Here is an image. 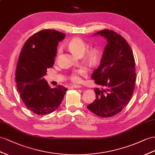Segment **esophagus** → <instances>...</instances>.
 Here are the masks:
<instances>
[{
	"label": "esophagus",
	"mask_w": 155,
	"mask_h": 155,
	"mask_svg": "<svg viewBox=\"0 0 155 155\" xmlns=\"http://www.w3.org/2000/svg\"><path fill=\"white\" fill-rule=\"evenodd\" d=\"M81 86L78 85H73L71 86V88H81Z\"/></svg>",
	"instance_id": "obj_1"
}]
</instances>
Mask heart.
<instances>
[{
  "label": "heart",
  "mask_w": 155,
  "mask_h": 155,
  "mask_svg": "<svg viewBox=\"0 0 155 155\" xmlns=\"http://www.w3.org/2000/svg\"><path fill=\"white\" fill-rule=\"evenodd\" d=\"M67 46L71 51L78 56H81L83 54L87 48L86 42L80 37H74L67 42ZM61 53V49L59 48L58 51V56ZM99 50L96 47H90L86 51L85 57L90 61H96L98 57ZM86 73V69L84 67H81L80 69L74 70L71 73L69 78L70 80L74 83H78L81 81V76L84 74Z\"/></svg>",
  "instance_id": "b5f03b06"
}]
</instances>
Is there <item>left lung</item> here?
<instances>
[{"mask_svg":"<svg viewBox=\"0 0 155 155\" xmlns=\"http://www.w3.org/2000/svg\"><path fill=\"white\" fill-rule=\"evenodd\" d=\"M96 34L107 40L100 65L91 76L102 88L94 89L96 99L87 108L97 116L108 118L120 113L130 101L136 70L132 50L123 37L109 29Z\"/></svg>","mask_w":155,"mask_h":155,"instance_id":"left-lung-1","label":"left lung"}]
</instances>
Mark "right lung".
I'll use <instances>...</instances> for the list:
<instances>
[{"instance_id":"right-lung-1","label":"right lung","mask_w":155,"mask_h":155,"mask_svg":"<svg viewBox=\"0 0 155 155\" xmlns=\"http://www.w3.org/2000/svg\"><path fill=\"white\" fill-rule=\"evenodd\" d=\"M65 37L56 30L42 29L27 40L19 54L15 71L17 90L27 108L38 115L56 109L67 90L61 85L51 88L43 78L54 66L58 43Z\"/></svg>"}]
</instances>
